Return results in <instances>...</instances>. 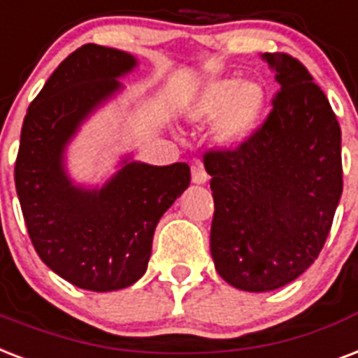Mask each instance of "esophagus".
<instances>
[{"instance_id": "obj_1", "label": "esophagus", "mask_w": 358, "mask_h": 358, "mask_svg": "<svg viewBox=\"0 0 358 358\" xmlns=\"http://www.w3.org/2000/svg\"><path fill=\"white\" fill-rule=\"evenodd\" d=\"M207 179H209V176H207V171H205L203 166L194 164L192 166V182H196V185H203V182H207Z\"/></svg>"}]
</instances>
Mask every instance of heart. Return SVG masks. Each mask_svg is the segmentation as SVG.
I'll return each mask as SVG.
<instances>
[{"instance_id":"1","label":"heart","mask_w":358,"mask_h":358,"mask_svg":"<svg viewBox=\"0 0 358 358\" xmlns=\"http://www.w3.org/2000/svg\"><path fill=\"white\" fill-rule=\"evenodd\" d=\"M265 104L267 91L259 82L222 78L205 85L194 104L192 115L201 121L220 117L217 129L218 141L228 148H235L256 132Z\"/></svg>"}]
</instances>
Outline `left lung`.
<instances>
[{
    "instance_id": "left-lung-1",
    "label": "left lung",
    "mask_w": 358,
    "mask_h": 358,
    "mask_svg": "<svg viewBox=\"0 0 358 358\" xmlns=\"http://www.w3.org/2000/svg\"><path fill=\"white\" fill-rule=\"evenodd\" d=\"M273 110L234 149L203 155L215 199L210 254L245 292H273L317 259L342 196V132L325 93L287 54H263Z\"/></svg>"
}]
</instances>
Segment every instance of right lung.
Masks as SVG:
<instances>
[{
	"label": "right lung",
	"instance_id": "obj_1",
	"mask_svg": "<svg viewBox=\"0 0 358 358\" xmlns=\"http://www.w3.org/2000/svg\"><path fill=\"white\" fill-rule=\"evenodd\" d=\"M134 66L127 52L84 44L61 61L22 124L15 182L29 239L55 274L90 292L123 289L143 276L160 217L190 185L185 162L127 159L102 188L76 187L66 176V143Z\"/></svg>",
	"mask_w": 358,
	"mask_h": 358
}]
</instances>
